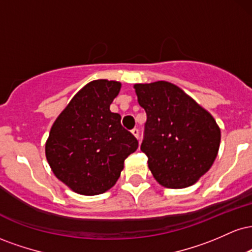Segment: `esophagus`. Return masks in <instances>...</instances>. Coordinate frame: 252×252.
<instances>
[{"label":"esophagus","mask_w":252,"mask_h":252,"mask_svg":"<svg viewBox=\"0 0 252 252\" xmlns=\"http://www.w3.org/2000/svg\"><path fill=\"white\" fill-rule=\"evenodd\" d=\"M131 134L134 135L135 137L137 138V140H140V131H138V129H136V128L132 129V130H131Z\"/></svg>","instance_id":"obj_1"}]
</instances>
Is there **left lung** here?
<instances>
[{
    "instance_id": "8db88e82",
    "label": "left lung",
    "mask_w": 252,
    "mask_h": 252,
    "mask_svg": "<svg viewBox=\"0 0 252 252\" xmlns=\"http://www.w3.org/2000/svg\"><path fill=\"white\" fill-rule=\"evenodd\" d=\"M134 89L147 114L141 150L155 180L167 189L194 185L218 155L220 128L216 120L169 82L135 84Z\"/></svg>"
}]
</instances>
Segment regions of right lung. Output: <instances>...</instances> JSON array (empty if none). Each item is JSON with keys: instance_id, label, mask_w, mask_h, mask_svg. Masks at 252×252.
<instances>
[{"instance_id": "obj_1", "label": "right lung", "mask_w": 252, "mask_h": 252, "mask_svg": "<svg viewBox=\"0 0 252 252\" xmlns=\"http://www.w3.org/2000/svg\"><path fill=\"white\" fill-rule=\"evenodd\" d=\"M122 84L92 80L74 94L52 126L45 153L54 175L73 192L102 194L115 186L124 160L138 147L110 104Z\"/></svg>"}]
</instances>
